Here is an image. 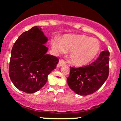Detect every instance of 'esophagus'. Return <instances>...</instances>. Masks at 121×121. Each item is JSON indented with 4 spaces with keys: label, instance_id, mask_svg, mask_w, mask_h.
Segmentation results:
<instances>
[{
    "label": "esophagus",
    "instance_id": "obj_1",
    "mask_svg": "<svg viewBox=\"0 0 121 121\" xmlns=\"http://www.w3.org/2000/svg\"><path fill=\"white\" fill-rule=\"evenodd\" d=\"M59 65L60 66H62V65H64L66 64V62H65V61L63 60H60L59 61V63H58Z\"/></svg>",
    "mask_w": 121,
    "mask_h": 121
}]
</instances>
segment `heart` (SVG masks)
Instances as JSON below:
<instances>
[{"instance_id":"b5f03b06","label":"heart","mask_w":121,"mask_h":121,"mask_svg":"<svg viewBox=\"0 0 121 121\" xmlns=\"http://www.w3.org/2000/svg\"><path fill=\"white\" fill-rule=\"evenodd\" d=\"M52 49L56 54L70 52V60L76 66L90 63L99 54V40L86 35H67L59 40L53 38Z\"/></svg>"}]
</instances>
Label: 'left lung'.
Listing matches in <instances>:
<instances>
[{
    "label": "left lung",
    "mask_w": 121,
    "mask_h": 121,
    "mask_svg": "<svg viewBox=\"0 0 121 121\" xmlns=\"http://www.w3.org/2000/svg\"><path fill=\"white\" fill-rule=\"evenodd\" d=\"M110 52L104 51L96 60L85 67H70L67 83L70 88L81 95L92 94L101 88L109 75Z\"/></svg>",
    "instance_id": "8db88e82"
}]
</instances>
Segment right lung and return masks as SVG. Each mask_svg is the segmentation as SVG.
<instances>
[{
  "instance_id": "add662e5",
  "label": "right lung",
  "mask_w": 121,
  "mask_h": 121,
  "mask_svg": "<svg viewBox=\"0 0 121 121\" xmlns=\"http://www.w3.org/2000/svg\"><path fill=\"white\" fill-rule=\"evenodd\" d=\"M47 38L39 27L20 36L11 50L9 74L13 85L26 93L37 92L45 85L47 76L56 69L57 57L47 54Z\"/></svg>"
}]
</instances>
